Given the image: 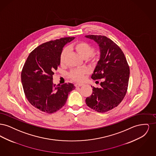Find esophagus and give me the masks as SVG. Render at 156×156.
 <instances>
[{
    "label": "esophagus",
    "mask_w": 156,
    "mask_h": 156,
    "mask_svg": "<svg viewBox=\"0 0 156 156\" xmlns=\"http://www.w3.org/2000/svg\"><path fill=\"white\" fill-rule=\"evenodd\" d=\"M82 85H83V83H75V87H82Z\"/></svg>",
    "instance_id": "34e87169"
}]
</instances>
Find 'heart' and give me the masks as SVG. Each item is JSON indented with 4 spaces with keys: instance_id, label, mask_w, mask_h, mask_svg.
I'll use <instances>...</instances> for the list:
<instances>
[{
    "instance_id": "obj_1",
    "label": "heart",
    "mask_w": 156,
    "mask_h": 156,
    "mask_svg": "<svg viewBox=\"0 0 156 156\" xmlns=\"http://www.w3.org/2000/svg\"><path fill=\"white\" fill-rule=\"evenodd\" d=\"M72 48L75 50L78 54L84 59H87L91 64H96L98 59V55L94 53V48L92 45L85 41H78L71 46ZM68 53L67 47L64 48L59 55V62L63 65L66 62V59ZM88 74V71L85 69H73L68 73V77L76 82L83 81L85 76Z\"/></svg>"
}]
</instances>
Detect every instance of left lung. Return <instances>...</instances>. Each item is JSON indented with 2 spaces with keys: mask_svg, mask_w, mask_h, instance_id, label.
I'll use <instances>...</instances> for the list:
<instances>
[{
  "mask_svg": "<svg viewBox=\"0 0 156 156\" xmlns=\"http://www.w3.org/2000/svg\"><path fill=\"white\" fill-rule=\"evenodd\" d=\"M99 46L101 55L91 78L102 80L101 88L93 87L86 98L88 106L98 112H106L118 106L126 95L130 68L124 53L118 45L104 36L88 35Z\"/></svg>",
  "mask_w": 156,
  "mask_h": 156,
  "instance_id": "obj_1",
  "label": "left lung"
}]
</instances>
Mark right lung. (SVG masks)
I'll return each instance as SVG.
<instances>
[{
    "instance_id": "1",
    "label": "right lung",
    "mask_w": 156,
    "mask_h": 156,
    "mask_svg": "<svg viewBox=\"0 0 156 156\" xmlns=\"http://www.w3.org/2000/svg\"><path fill=\"white\" fill-rule=\"evenodd\" d=\"M74 38H61L40 45L30 52L23 66L21 80L24 94L31 105L41 111L52 113L58 111L75 88L71 83L56 85L52 82L62 48Z\"/></svg>"
}]
</instances>
